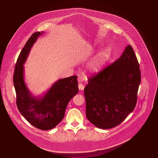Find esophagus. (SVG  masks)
<instances>
[{"mask_svg": "<svg viewBox=\"0 0 158 158\" xmlns=\"http://www.w3.org/2000/svg\"><path fill=\"white\" fill-rule=\"evenodd\" d=\"M78 87H79V89L81 90V91H82V90H83L84 89V85L82 84V83H79L78 84Z\"/></svg>", "mask_w": 158, "mask_h": 158, "instance_id": "esophagus-1", "label": "esophagus"}]
</instances>
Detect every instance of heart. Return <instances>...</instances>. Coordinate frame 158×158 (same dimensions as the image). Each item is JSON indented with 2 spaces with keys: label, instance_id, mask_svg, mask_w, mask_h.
<instances>
[{
  "label": "heart",
  "instance_id": "obj_1",
  "mask_svg": "<svg viewBox=\"0 0 158 158\" xmlns=\"http://www.w3.org/2000/svg\"><path fill=\"white\" fill-rule=\"evenodd\" d=\"M112 51L109 47L101 50L89 64V69L93 73L99 72L111 57Z\"/></svg>",
  "mask_w": 158,
  "mask_h": 158
}]
</instances>
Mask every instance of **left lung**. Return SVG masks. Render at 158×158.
I'll return each instance as SVG.
<instances>
[{
  "label": "left lung",
  "mask_w": 158,
  "mask_h": 158,
  "mask_svg": "<svg viewBox=\"0 0 158 158\" xmlns=\"http://www.w3.org/2000/svg\"><path fill=\"white\" fill-rule=\"evenodd\" d=\"M84 90L87 119L97 127L110 129L133 111L141 83L139 65L128 45L118 60L89 78Z\"/></svg>",
  "instance_id": "1"
}]
</instances>
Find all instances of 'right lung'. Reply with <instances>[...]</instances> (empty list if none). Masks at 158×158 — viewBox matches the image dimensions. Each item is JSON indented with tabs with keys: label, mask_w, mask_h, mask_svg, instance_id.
<instances>
[{
	"label": "right lung",
	"mask_w": 158,
	"mask_h": 158,
	"mask_svg": "<svg viewBox=\"0 0 158 158\" xmlns=\"http://www.w3.org/2000/svg\"><path fill=\"white\" fill-rule=\"evenodd\" d=\"M44 32L34 33L26 43L17 59L13 82L17 108L26 119L41 130L55 127L64 118L66 107L79 91L77 76L59 79L42 97H34L29 91L24 77V64L31 49Z\"/></svg>",
	"instance_id": "right-lung-1"
}]
</instances>
